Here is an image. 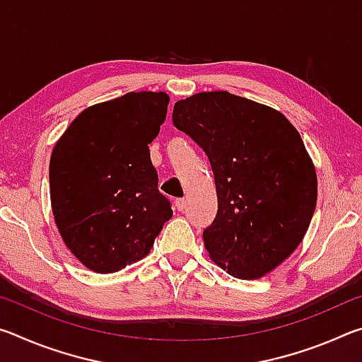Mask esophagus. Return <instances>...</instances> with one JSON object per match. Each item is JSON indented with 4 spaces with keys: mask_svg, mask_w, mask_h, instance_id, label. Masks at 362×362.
Instances as JSON below:
<instances>
[{
    "mask_svg": "<svg viewBox=\"0 0 362 362\" xmlns=\"http://www.w3.org/2000/svg\"><path fill=\"white\" fill-rule=\"evenodd\" d=\"M175 207L179 211H185V207H187V201L185 199H177L175 201Z\"/></svg>",
    "mask_w": 362,
    "mask_h": 362,
    "instance_id": "obj_1",
    "label": "esophagus"
}]
</instances>
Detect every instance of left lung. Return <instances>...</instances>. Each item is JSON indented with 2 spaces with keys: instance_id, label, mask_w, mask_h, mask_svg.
<instances>
[{
  "instance_id": "8db88e82",
  "label": "left lung",
  "mask_w": 362,
  "mask_h": 362,
  "mask_svg": "<svg viewBox=\"0 0 362 362\" xmlns=\"http://www.w3.org/2000/svg\"><path fill=\"white\" fill-rule=\"evenodd\" d=\"M173 121L212 166L211 260L235 278L265 276L298 247L316 207L315 164L298 131L278 110L226 90L175 102Z\"/></svg>"
}]
</instances>
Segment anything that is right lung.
<instances>
[{
	"mask_svg": "<svg viewBox=\"0 0 362 362\" xmlns=\"http://www.w3.org/2000/svg\"><path fill=\"white\" fill-rule=\"evenodd\" d=\"M166 93H127L83 110L54 146L51 206L65 246L95 273L148 255L173 217L148 144L166 119Z\"/></svg>",
	"mask_w": 362,
	"mask_h": 362,
	"instance_id": "obj_1",
	"label": "right lung"
}]
</instances>
